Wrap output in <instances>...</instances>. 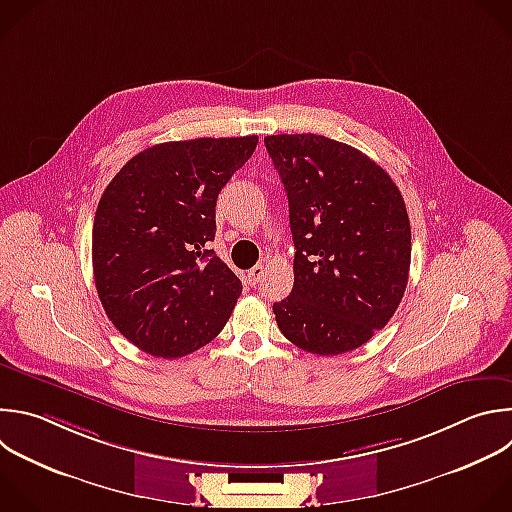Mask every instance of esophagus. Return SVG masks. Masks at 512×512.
<instances>
[{
    "label": "esophagus",
    "instance_id": "1",
    "mask_svg": "<svg viewBox=\"0 0 512 512\" xmlns=\"http://www.w3.org/2000/svg\"><path fill=\"white\" fill-rule=\"evenodd\" d=\"M263 273H265V267L263 265H255L253 269H249V273H247V279H249V285H257L259 281H261V277H263Z\"/></svg>",
    "mask_w": 512,
    "mask_h": 512
}]
</instances>
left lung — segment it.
Listing matches in <instances>:
<instances>
[{
  "mask_svg": "<svg viewBox=\"0 0 512 512\" xmlns=\"http://www.w3.org/2000/svg\"><path fill=\"white\" fill-rule=\"evenodd\" d=\"M289 201L293 289L273 303L297 348L337 356L364 346L396 313L412 233L402 193L362 150L321 134L265 136Z\"/></svg>",
  "mask_w": 512,
  "mask_h": 512,
  "instance_id": "left-lung-1",
  "label": "left lung"
}]
</instances>
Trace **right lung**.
Here are the masks:
<instances>
[{
	"instance_id": "1",
	"label": "right lung",
	"mask_w": 512,
	"mask_h": 512,
	"mask_svg": "<svg viewBox=\"0 0 512 512\" xmlns=\"http://www.w3.org/2000/svg\"><path fill=\"white\" fill-rule=\"evenodd\" d=\"M257 140L154 144L106 187L92 229L96 291L114 327L142 352L187 356L229 321L243 285L209 243L217 197Z\"/></svg>"
}]
</instances>
